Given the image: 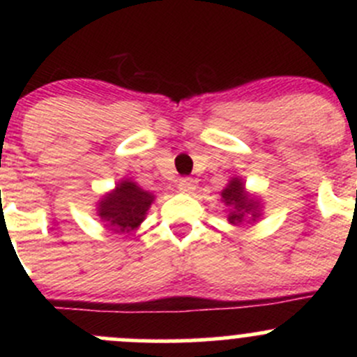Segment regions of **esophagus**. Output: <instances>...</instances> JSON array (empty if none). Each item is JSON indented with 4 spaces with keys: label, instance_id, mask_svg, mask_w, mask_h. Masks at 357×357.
<instances>
[{
    "label": "esophagus",
    "instance_id": "esophagus-1",
    "mask_svg": "<svg viewBox=\"0 0 357 357\" xmlns=\"http://www.w3.org/2000/svg\"><path fill=\"white\" fill-rule=\"evenodd\" d=\"M178 188L181 193H188V195H192V193L197 190V183L193 181L192 178H181L178 183Z\"/></svg>",
    "mask_w": 357,
    "mask_h": 357
}]
</instances>
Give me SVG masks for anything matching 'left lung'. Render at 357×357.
<instances>
[{"label": "left lung", "instance_id": "obj_1", "mask_svg": "<svg viewBox=\"0 0 357 357\" xmlns=\"http://www.w3.org/2000/svg\"><path fill=\"white\" fill-rule=\"evenodd\" d=\"M221 200L228 207V222L231 226L254 225L262 218L261 199L247 192L245 181L240 176L229 179L222 188Z\"/></svg>", "mask_w": 357, "mask_h": 357}]
</instances>
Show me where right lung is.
I'll list each match as a JSON object with an SVG mask.
<instances>
[{
	"label": "right lung",
	"mask_w": 357,
	"mask_h": 357,
	"mask_svg": "<svg viewBox=\"0 0 357 357\" xmlns=\"http://www.w3.org/2000/svg\"><path fill=\"white\" fill-rule=\"evenodd\" d=\"M153 202L155 195L152 192L124 178L96 202V215L114 233L128 235L142 226Z\"/></svg>",
	"instance_id": "1"
}]
</instances>
